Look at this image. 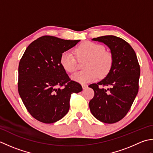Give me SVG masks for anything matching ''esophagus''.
<instances>
[{"mask_svg":"<svg viewBox=\"0 0 153 153\" xmlns=\"http://www.w3.org/2000/svg\"><path fill=\"white\" fill-rule=\"evenodd\" d=\"M82 87L83 89H86L88 88V85H87L86 84H82Z\"/></svg>","mask_w":153,"mask_h":153,"instance_id":"1","label":"esophagus"}]
</instances>
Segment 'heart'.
Listing matches in <instances>:
<instances>
[{
  "label": "heart",
  "instance_id": "heart-1",
  "mask_svg": "<svg viewBox=\"0 0 153 153\" xmlns=\"http://www.w3.org/2000/svg\"><path fill=\"white\" fill-rule=\"evenodd\" d=\"M78 61L86 60L84 63L85 70L72 76V79L79 83H87L100 78H104L110 73L114 63V58L110 52L105 50L102 45L91 42L80 44L74 50ZM76 60L69 51L63 52L60 57V65L68 73L76 70Z\"/></svg>",
  "mask_w": 153,
  "mask_h": 153
}]
</instances>
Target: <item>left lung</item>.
Masks as SVG:
<instances>
[{"label":"left lung","mask_w":153,"mask_h":153,"mask_svg":"<svg viewBox=\"0 0 153 153\" xmlns=\"http://www.w3.org/2000/svg\"><path fill=\"white\" fill-rule=\"evenodd\" d=\"M92 40L104 43L110 48L114 63L105 79L89 85L94 91L89 102L90 110L103 123H116L126 116L138 93L140 66L137 57L131 46L120 37L105 36ZM102 86L110 88L105 89Z\"/></svg>","instance_id":"obj_1"}]
</instances>
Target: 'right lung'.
Returning a JSON list of instances; mask_svg holds the SVG:
<instances>
[{
	"label": "right lung",
	"mask_w": 153,
	"mask_h": 153,
	"mask_svg": "<svg viewBox=\"0 0 153 153\" xmlns=\"http://www.w3.org/2000/svg\"><path fill=\"white\" fill-rule=\"evenodd\" d=\"M79 42L44 36L31 43L21 58L18 92L37 120L52 123L62 119L69 110L71 95L82 91L60 65L61 54Z\"/></svg>",
	"instance_id": "right-lung-1"
}]
</instances>
